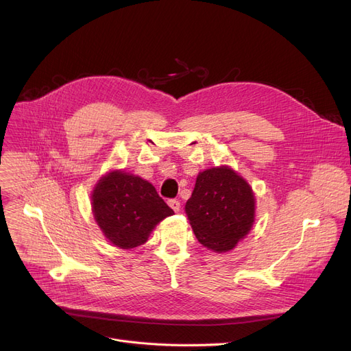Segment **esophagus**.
<instances>
[{
	"instance_id": "esophagus-1",
	"label": "esophagus",
	"mask_w": 351,
	"mask_h": 351,
	"mask_svg": "<svg viewBox=\"0 0 351 351\" xmlns=\"http://www.w3.org/2000/svg\"><path fill=\"white\" fill-rule=\"evenodd\" d=\"M168 205L171 206V209H173V212H179L180 210V202L176 199H171L168 202Z\"/></svg>"
}]
</instances>
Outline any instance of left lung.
Returning a JSON list of instances; mask_svg holds the SVG:
<instances>
[{"label": "left lung", "instance_id": "8db88e82", "mask_svg": "<svg viewBox=\"0 0 351 351\" xmlns=\"http://www.w3.org/2000/svg\"><path fill=\"white\" fill-rule=\"evenodd\" d=\"M185 212L199 243L226 253L253 228L256 199L247 180L230 166H213L199 172Z\"/></svg>", "mask_w": 351, "mask_h": 351}]
</instances>
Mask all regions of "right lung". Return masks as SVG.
Instances as JSON below:
<instances>
[{
  "mask_svg": "<svg viewBox=\"0 0 351 351\" xmlns=\"http://www.w3.org/2000/svg\"><path fill=\"white\" fill-rule=\"evenodd\" d=\"M90 206L109 243L125 250L143 245L158 223L175 215L151 182L122 169L101 176L90 193Z\"/></svg>",
  "mask_w": 351,
  "mask_h": 351,
  "instance_id": "right-lung-1",
  "label": "right lung"
}]
</instances>
